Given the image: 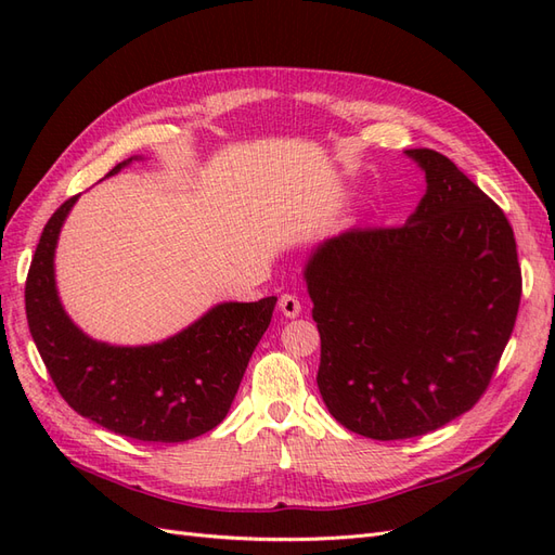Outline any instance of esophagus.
I'll use <instances>...</instances> for the list:
<instances>
[{"label":"esophagus","mask_w":555,"mask_h":555,"mask_svg":"<svg viewBox=\"0 0 555 555\" xmlns=\"http://www.w3.org/2000/svg\"><path fill=\"white\" fill-rule=\"evenodd\" d=\"M278 308L284 317H298L300 308H304V306H300V300H298L296 294H282Z\"/></svg>","instance_id":"34e87169"}]
</instances>
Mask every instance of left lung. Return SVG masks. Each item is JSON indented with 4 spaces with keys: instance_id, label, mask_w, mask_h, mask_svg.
<instances>
[{
    "instance_id": "8db88e82",
    "label": "left lung",
    "mask_w": 555,
    "mask_h": 555,
    "mask_svg": "<svg viewBox=\"0 0 555 555\" xmlns=\"http://www.w3.org/2000/svg\"><path fill=\"white\" fill-rule=\"evenodd\" d=\"M426 194L402 227L349 229L306 266L322 338L317 386L335 422L408 440L475 408L514 331L512 224L456 164L405 150Z\"/></svg>"
}]
</instances>
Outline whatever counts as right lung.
<instances>
[{"mask_svg": "<svg viewBox=\"0 0 555 555\" xmlns=\"http://www.w3.org/2000/svg\"><path fill=\"white\" fill-rule=\"evenodd\" d=\"M76 198L64 201L43 227L25 282L29 333L50 379L80 416L131 440L184 442L212 430L238 393L278 298L220 304L155 345L96 343L64 312L55 287V247Z\"/></svg>", "mask_w": 555, "mask_h": 555, "instance_id": "add662e5", "label": "right lung"}]
</instances>
